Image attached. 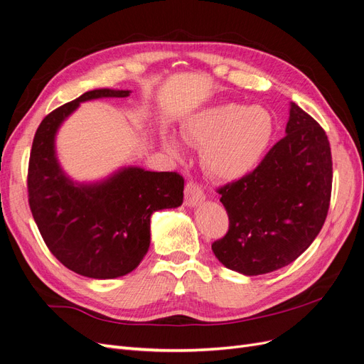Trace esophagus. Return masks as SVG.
<instances>
[{
    "instance_id": "esophagus-1",
    "label": "esophagus",
    "mask_w": 364,
    "mask_h": 364,
    "mask_svg": "<svg viewBox=\"0 0 364 364\" xmlns=\"http://www.w3.org/2000/svg\"><path fill=\"white\" fill-rule=\"evenodd\" d=\"M205 200V193L199 185L194 182H188L185 186V205L186 206H197Z\"/></svg>"
}]
</instances>
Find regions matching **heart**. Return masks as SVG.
Wrapping results in <instances>:
<instances>
[{"label":"heart","instance_id":"1","mask_svg":"<svg viewBox=\"0 0 364 364\" xmlns=\"http://www.w3.org/2000/svg\"><path fill=\"white\" fill-rule=\"evenodd\" d=\"M274 134L273 115L262 106L220 103L185 118L182 135L188 144L203 149L205 171L220 182L243 179L258 168ZM164 146L181 155V142L168 135Z\"/></svg>","mask_w":364,"mask_h":364}]
</instances>
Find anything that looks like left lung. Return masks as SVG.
<instances>
[{"mask_svg": "<svg viewBox=\"0 0 364 364\" xmlns=\"http://www.w3.org/2000/svg\"><path fill=\"white\" fill-rule=\"evenodd\" d=\"M285 134L255 171L218 190L229 230L214 241L213 252L225 267L246 277L301 257L328 214L333 161L325 130L291 102Z\"/></svg>", "mask_w": 364, "mask_h": 364, "instance_id": "8db88e82", "label": "left lung"}]
</instances>
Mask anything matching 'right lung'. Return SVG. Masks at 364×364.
<instances>
[{
  "label": "right lung",
  "instance_id": "add662e5",
  "mask_svg": "<svg viewBox=\"0 0 364 364\" xmlns=\"http://www.w3.org/2000/svg\"><path fill=\"white\" fill-rule=\"evenodd\" d=\"M130 95L87 91L39 124L28 162V203L50 252L65 267L92 279L135 270L150 247L151 214L183 202V178L173 171L123 167L97 182H75L56 155V134L83 102Z\"/></svg>",
  "mask_w": 364,
  "mask_h": 364
}]
</instances>
